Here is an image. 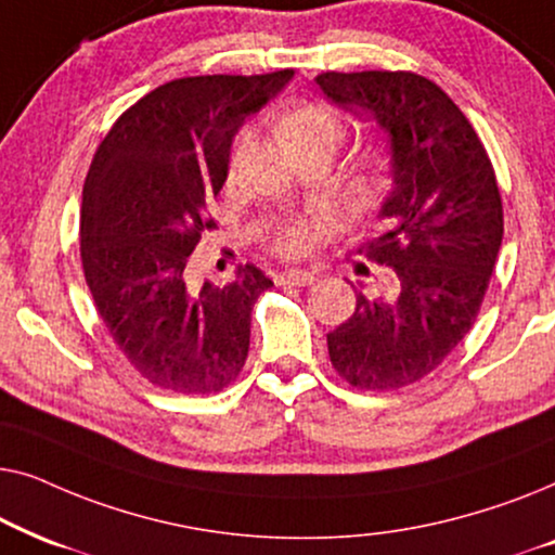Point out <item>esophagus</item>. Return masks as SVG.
<instances>
[{
  "instance_id": "1",
  "label": "esophagus",
  "mask_w": 555,
  "mask_h": 555,
  "mask_svg": "<svg viewBox=\"0 0 555 555\" xmlns=\"http://www.w3.org/2000/svg\"><path fill=\"white\" fill-rule=\"evenodd\" d=\"M278 283L280 285H298V287H306V285H313L315 283V272H308V270H285L278 275Z\"/></svg>"
}]
</instances>
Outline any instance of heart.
Listing matches in <instances>:
<instances>
[{"instance_id": "heart-1", "label": "heart", "mask_w": 555, "mask_h": 555, "mask_svg": "<svg viewBox=\"0 0 555 555\" xmlns=\"http://www.w3.org/2000/svg\"><path fill=\"white\" fill-rule=\"evenodd\" d=\"M280 131H283L285 139L291 141L298 151L310 149V146H331L336 151V146L346 135V124L336 111L328 108V105L310 103V105H300V108L295 111H287L285 116L280 118ZM249 149H253V131L245 128V131L237 133V139L232 143V154H230L232 173L245 164ZM384 181H386V156L382 151H374V154L363 158L359 169H356V173L351 177V184H348V192H351L353 199L371 202L384 189ZM315 232H318V224L313 222H295L291 227H285V230L275 237L278 253L300 255L302 249L310 245V240L315 237Z\"/></svg>"}]
</instances>
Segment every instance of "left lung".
<instances>
[{"label":"left lung","instance_id":"8db88e82","mask_svg":"<svg viewBox=\"0 0 555 555\" xmlns=\"http://www.w3.org/2000/svg\"><path fill=\"white\" fill-rule=\"evenodd\" d=\"M323 95L376 120L391 192L369 257L393 268V298L356 293L328 333L333 369L359 389H401L435 371L473 328L503 242V202L488 151L452 98L414 73H323Z\"/></svg>","mask_w":555,"mask_h":555}]
</instances>
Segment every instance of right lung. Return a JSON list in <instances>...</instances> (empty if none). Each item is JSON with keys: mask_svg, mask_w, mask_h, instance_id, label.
Instances as JSON below:
<instances>
[{"mask_svg": "<svg viewBox=\"0 0 555 555\" xmlns=\"http://www.w3.org/2000/svg\"><path fill=\"white\" fill-rule=\"evenodd\" d=\"M293 70L199 75L143 95L98 146L82 186L80 257L98 315L143 378L181 393L232 384L249 351V315L272 285L255 264L230 285L186 280L224 186L230 149Z\"/></svg>", "mask_w": 555, "mask_h": 555, "instance_id": "obj_1", "label": "right lung"}]
</instances>
